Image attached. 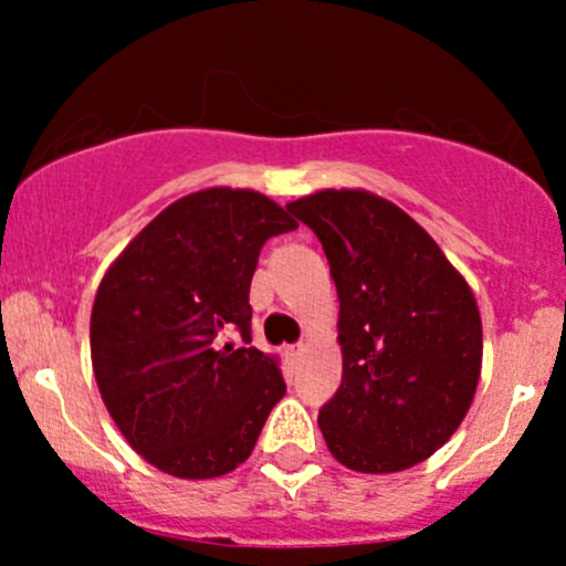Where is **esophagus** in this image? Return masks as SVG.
I'll return each mask as SVG.
<instances>
[{
  "mask_svg": "<svg viewBox=\"0 0 566 566\" xmlns=\"http://www.w3.org/2000/svg\"><path fill=\"white\" fill-rule=\"evenodd\" d=\"M301 353H304V345H301V342H298V345H290V347H287V356H290V358H298Z\"/></svg>",
  "mask_w": 566,
  "mask_h": 566,
  "instance_id": "esophagus-1",
  "label": "esophagus"
}]
</instances>
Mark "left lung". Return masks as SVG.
<instances>
[{"instance_id":"1","label":"left lung","mask_w":566,"mask_h":566,"mask_svg":"<svg viewBox=\"0 0 566 566\" xmlns=\"http://www.w3.org/2000/svg\"><path fill=\"white\" fill-rule=\"evenodd\" d=\"M328 256L339 295L342 384L319 408L331 454L361 473L427 460L458 430L482 369L465 279L408 213L369 191L287 205Z\"/></svg>"}]
</instances>
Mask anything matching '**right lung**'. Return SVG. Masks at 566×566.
<instances>
[{
    "label": "right lung",
    "instance_id": "1",
    "mask_svg": "<svg viewBox=\"0 0 566 566\" xmlns=\"http://www.w3.org/2000/svg\"><path fill=\"white\" fill-rule=\"evenodd\" d=\"M295 227L262 193L205 188L158 213L106 271L90 319L95 380L125 441L164 473L235 471L287 391L276 361L251 347L249 287L268 238ZM232 333L243 346L226 342Z\"/></svg>",
    "mask_w": 566,
    "mask_h": 566
}]
</instances>
